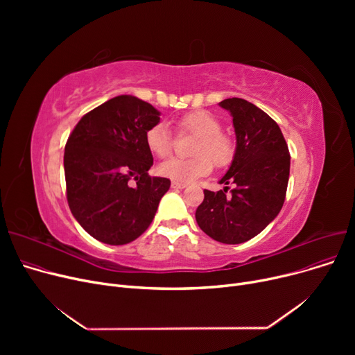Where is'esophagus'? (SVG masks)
Instances as JSON below:
<instances>
[{"label":"esophagus","instance_id":"1","mask_svg":"<svg viewBox=\"0 0 355 355\" xmlns=\"http://www.w3.org/2000/svg\"><path fill=\"white\" fill-rule=\"evenodd\" d=\"M171 187H173L174 190H182V189H185V187H187V184H184V182H177V181H173V182H171Z\"/></svg>","mask_w":355,"mask_h":355}]
</instances>
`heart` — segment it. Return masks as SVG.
Here are the masks:
<instances>
[{"mask_svg":"<svg viewBox=\"0 0 355 355\" xmlns=\"http://www.w3.org/2000/svg\"><path fill=\"white\" fill-rule=\"evenodd\" d=\"M177 128L181 134L197 135L193 146V155L196 157L191 159L171 158L162 162L158 166L161 175L187 184L209 175L213 170L211 160L217 166H226L233 161L234 144L227 135L220 132L221 125L210 112H189L178 119ZM145 144L155 157L165 158L173 151L174 138L164 123H157L146 130Z\"/></svg>","mask_w":355,"mask_h":355,"instance_id":"heart-1","label":"heart"}]
</instances>
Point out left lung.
Instances as JSON below:
<instances>
[{
    "label": "left lung",
    "instance_id": "obj_1",
    "mask_svg": "<svg viewBox=\"0 0 355 355\" xmlns=\"http://www.w3.org/2000/svg\"><path fill=\"white\" fill-rule=\"evenodd\" d=\"M230 112L236 151L220 184H234L214 193L204 190L196 211L200 229L226 245L245 243L281 211L289 180L291 155L279 125L256 105L230 98L218 103Z\"/></svg>",
    "mask_w": 355,
    "mask_h": 355
}]
</instances>
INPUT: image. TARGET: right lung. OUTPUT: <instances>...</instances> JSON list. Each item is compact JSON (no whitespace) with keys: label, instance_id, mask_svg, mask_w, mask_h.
<instances>
[{"label":"right lung","instance_id":"right-lung-1","mask_svg":"<svg viewBox=\"0 0 355 355\" xmlns=\"http://www.w3.org/2000/svg\"><path fill=\"white\" fill-rule=\"evenodd\" d=\"M159 110L132 95L112 98L86 114L64 148L67 202L73 217L96 240L126 245L151 225L171 181L149 177L154 158L146 130ZM135 179L137 184H130Z\"/></svg>","mask_w":355,"mask_h":355}]
</instances>
